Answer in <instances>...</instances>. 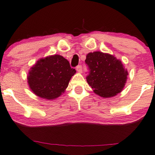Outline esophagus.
I'll return each instance as SVG.
<instances>
[{"label": "esophagus", "instance_id": "34e87169", "mask_svg": "<svg viewBox=\"0 0 155 155\" xmlns=\"http://www.w3.org/2000/svg\"><path fill=\"white\" fill-rule=\"evenodd\" d=\"M76 70H77V71L78 72L81 73V72H82V71H83L82 66H81V65H80V66H78L77 67V68H76Z\"/></svg>", "mask_w": 155, "mask_h": 155}]
</instances>
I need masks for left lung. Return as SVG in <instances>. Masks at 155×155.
<instances>
[{
  "label": "left lung",
  "mask_w": 155,
  "mask_h": 155,
  "mask_svg": "<svg viewBox=\"0 0 155 155\" xmlns=\"http://www.w3.org/2000/svg\"><path fill=\"white\" fill-rule=\"evenodd\" d=\"M85 63L90 70L87 83L95 94L108 98L122 91L128 72L120 60L109 53L95 51L87 55Z\"/></svg>",
  "instance_id": "8db88e82"
}]
</instances>
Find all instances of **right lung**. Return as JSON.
Wrapping results in <instances>:
<instances>
[{
	"label": "right lung",
	"instance_id": "obj_1",
	"mask_svg": "<svg viewBox=\"0 0 155 155\" xmlns=\"http://www.w3.org/2000/svg\"><path fill=\"white\" fill-rule=\"evenodd\" d=\"M76 73L69 61L60 55L41 58L30 68L28 84L36 95L52 100L62 95Z\"/></svg>",
	"mask_w": 155,
	"mask_h": 155
}]
</instances>
